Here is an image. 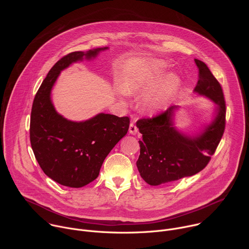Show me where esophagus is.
Here are the masks:
<instances>
[{
    "instance_id": "34e87169",
    "label": "esophagus",
    "mask_w": 249,
    "mask_h": 249,
    "mask_svg": "<svg viewBox=\"0 0 249 249\" xmlns=\"http://www.w3.org/2000/svg\"><path fill=\"white\" fill-rule=\"evenodd\" d=\"M129 133H130L131 135H136V134L138 133V128L136 127L135 122H132V123L130 124V126H129Z\"/></svg>"
}]
</instances>
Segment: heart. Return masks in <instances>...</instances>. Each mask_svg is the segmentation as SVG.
<instances>
[{
	"mask_svg": "<svg viewBox=\"0 0 249 249\" xmlns=\"http://www.w3.org/2000/svg\"><path fill=\"white\" fill-rule=\"evenodd\" d=\"M166 72L162 59H150L140 64L127 77L121 93H144L141 109L147 114H155L164 109L175 97L181 87V79L176 73Z\"/></svg>",
	"mask_w": 249,
	"mask_h": 249,
	"instance_id": "heart-1",
	"label": "heart"
}]
</instances>
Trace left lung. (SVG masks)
<instances>
[{
  "mask_svg": "<svg viewBox=\"0 0 249 249\" xmlns=\"http://www.w3.org/2000/svg\"><path fill=\"white\" fill-rule=\"evenodd\" d=\"M195 63L199 74L193 92L215 104L211 121L198 132L184 133L175 125V115L180 107L172 105L157 117L137 122L142 134L137 167L142 178L152 186L201 171L214 155L224 134L226 103L222 88L204 62L195 59Z\"/></svg>",
  "mask_w": 249,
  "mask_h": 249,
  "instance_id": "8db88e82",
  "label": "left lung"
}]
</instances>
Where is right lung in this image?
<instances>
[{
	"label": "right lung",
	"mask_w": 249,
	"mask_h": 249,
	"mask_svg": "<svg viewBox=\"0 0 249 249\" xmlns=\"http://www.w3.org/2000/svg\"><path fill=\"white\" fill-rule=\"evenodd\" d=\"M108 47L70 53L49 71L34 97L30 116V143L44 173L57 183L80 188L93 181L118 142L127 134L129 118L98 113L85 121H72L58 113L52 89L63 70L91 61Z\"/></svg>",
	"instance_id": "1"
}]
</instances>
